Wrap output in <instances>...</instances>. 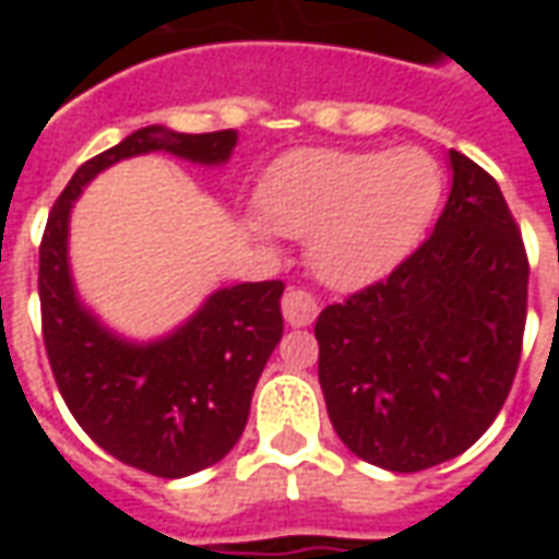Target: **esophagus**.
<instances>
[{
    "instance_id": "obj_1",
    "label": "esophagus",
    "mask_w": 559,
    "mask_h": 559,
    "mask_svg": "<svg viewBox=\"0 0 559 559\" xmlns=\"http://www.w3.org/2000/svg\"><path fill=\"white\" fill-rule=\"evenodd\" d=\"M281 311H284V320L290 323V326H311L317 320V311H320V305L311 293L305 290H287L284 293V299H281Z\"/></svg>"
}]
</instances>
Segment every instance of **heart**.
<instances>
[{"mask_svg":"<svg viewBox=\"0 0 559 559\" xmlns=\"http://www.w3.org/2000/svg\"><path fill=\"white\" fill-rule=\"evenodd\" d=\"M443 197L440 164L421 148H299L269 167L263 218L248 227L308 236V260L335 287L386 275L421 242Z\"/></svg>","mask_w":559,"mask_h":559,"instance_id":"1","label":"heart"}]
</instances>
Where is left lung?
I'll list each match as a JSON object with an SVG mask.
<instances>
[{"instance_id":"obj_1","label":"left lung","mask_w":559,"mask_h":559,"mask_svg":"<svg viewBox=\"0 0 559 559\" xmlns=\"http://www.w3.org/2000/svg\"><path fill=\"white\" fill-rule=\"evenodd\" d=\"M433 233L392 275L317 317L320 389L353 455L416 473L467 452L515 380L527 251L500 185L449 152Z\"/></svg>"}]
</instances>
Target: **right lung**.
<instances>
[{
    "mask_svg": "<svg viewBox=\"0 0 559 559\" xmlns=\"http://www.w3.org/2000/svg\"><path fill=\"white\" fill-rule=\"evenodd\" d=\"M233 146V128L212 134L140 128L71 176L44 227L38 296L56 386L107 455L160 479L212 467L242 437L257 380L284 335V284L221 287L170 335L126 341L80 305L68 269V218L80 191L116 160L170 152L212 167L230 158Z\"/></svg>",
    "mask_w": 559,
    "mask_h": 559,
    "instance_id": "right-lung-1",
    "label": "right lung"
}]
</instances>
